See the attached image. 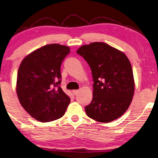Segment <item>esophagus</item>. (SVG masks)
<instances>
[{
  "mask_svg": "<svg viewBox=\"0 0 158 158\" xmlns=\"http://www.w3.org/2000/svg\"><path fill=\"white\" fill-rule=\"evenodd\" d=\"M78 93H79L78 90H73V93L74 95H76V94H78Z\"/></svg>",
  "mask_w": 158,
  "mask_h": 158,
  "instance_id": "obj_1",
  "label": "esophagus"
}]
</instances>
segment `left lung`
Returning <instances> with one entry per match:
<instances>
[{
    "mask_svg": "<svg viewBox=\"0 0 158 158\" xmlns=\"http://www.w3.org/2000/svg\"><path fill=\"white\" fill-rule=\"evenodd\" d=\"M77 53L87 61L94 81L93 100L85 107L87 115L103 123L119 118L128 108L135 90L127 56L102 42L82 45Z\"/></svg>",
    "mask_w": 158,
    "mask_h": 158,
    "instance_id": "left-lung-1",
    "label": "left lung"
}]
</instances>
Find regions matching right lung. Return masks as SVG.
I'll list each match as a JSON object with an SVG mask.
<instances>
[{"mask_svg": "<svg viewBox=\"0 0 158 158\" xmlns=\"http://www.w3.org/2000/svg\"><path fill=\"white\" fill-rule=\"evenodd\" d=\"M70 48L46 45L28 54L20 65L16 93L23 108L37 121L48 122L61 118L70 99L60 84L61 65Z\"/></svg>", "mask_w": 158, "mask_h": 158, "instance_id": "1", "label": "right lung"}]
</instances>
